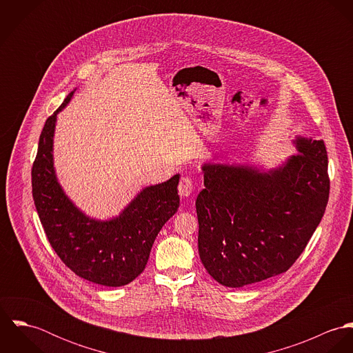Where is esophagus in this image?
<instances>
[{
  "mask_svg": "<svg viewBox=\"0 0 353 353\" xmlns=\"http://www.w3.org/2000/svg\"><path fill=\"white\" fill-rule=\"evenodd\" d=\"M178 190L181 197H190L194 192V181L190 176H182L179 181Z\"/></svg>",
  "mask_w": 353,
  "mask_h": 353,
  "instance_id": "1",
  "label": "esophagus"
}]
</instances>
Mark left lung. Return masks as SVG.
I'll return each mask as SVG.
<instances>
[{
  "label": "left lung",
  "instance_id": "8db88e82",
  "mask_svg": "<svg viewBox=\"0 0 353 353\" xmlns=\"http://www.w3.org/2000/svg\"><path fill=\"white\" fill-rule=\"evenodd\" d=\"M296 147V156L269 172L202 167L199 252L221 285L241 288L288 270L321 223L330 192L326 147L303 139Z\"/></svg>",
  "mask_w": 353,
  "mask_h": 353
}]
</instances>
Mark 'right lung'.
I'll return each instance as SVG.
<instances>
[{
  "instance_id": "1",
  "label": "right lung",
  "mask_w": 353,
  "mask_h": 353,
  "mask_svg": "<svg viewBox=\"0 0 353 353\" xmlns=\"http://www.w3.org/2000/svg\"><path fill=\"white\" fill-rule=\"evenodd\" d=\"M72 95L46 119L41 133L31 171L34 202L51 248L73 273L99 285H126L143 273L154 238L178 210L179 175L145 188L114 220L84 216L63 194L52 168L57 114Z\"/></svg>"
}]
</instances>
